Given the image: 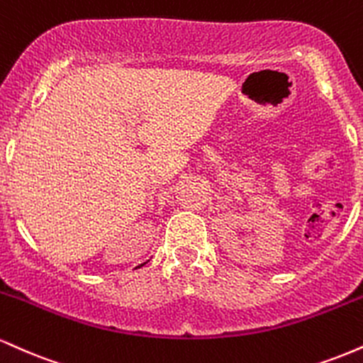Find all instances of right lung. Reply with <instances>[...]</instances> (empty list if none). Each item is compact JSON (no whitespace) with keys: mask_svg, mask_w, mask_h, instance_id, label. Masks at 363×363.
<instances>
[{"mask_svg":"<svg viewBox=\"0 0 363 363\" xmlns=\"http://www.w3.org/2000/svg\"><path fill=\"white\" fill-rule=\"evenodd\" d=\"M141 266H145V262H143V264H140V266H136V268H141Z\"/></svg>","mask_w":363,"mask_h":363,"instance_id":"obj_1","label":"right lung"}]
</instances>
